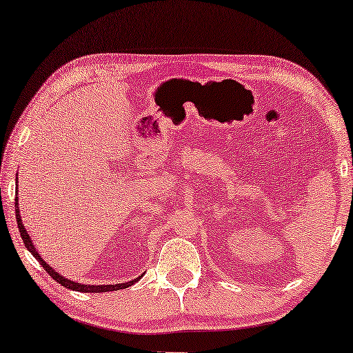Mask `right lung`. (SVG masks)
<instances>
[{
  "label": "right lung",
  "mask_w": 353,
  "mask_h": 353,
  "mask_svg": "<svg viewBox=\"0 0 353 353\" xmlns=\"http://www.w3.org/2000/svg\"><path fill=\"white\" fill-rule=\"evenodd\" d=\"M17 180H19V175H17ZM15 217H17V225H19V231H20V236L23 239V244L28 248V250L31 252V255L37 259V261L42 264V268L48 272L51 276H53V280H56L59 285H62L63 288H68V290H73V291H79V292H109V291H119V290H125V288L132 286L136 281L141 280V276L143 275H139L137 279L131 280V281H126V283H119V285H83V283H78V281H73V280H68L65 276H62L59 272H56V270L51 268L50 264L45 263V259L39 255V252L36 250V245L32 244V241L30 238V234H28L26 228L23 227V222H21V217H20V208H19V197L15 199Z\"/></svg>",
  "instance_id": "1"
}]
</instances>
